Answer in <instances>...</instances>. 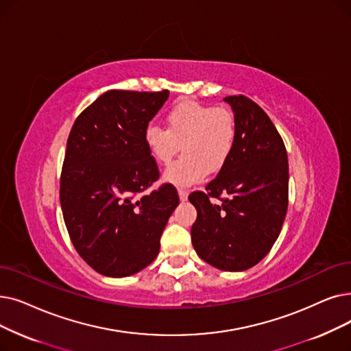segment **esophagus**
<instances>
[{"instance_id":"34e87169","label":"esophagus","mask_w":351,"mask_h":351,"mask_svg":"<svg viewBox=\"0 0 351 351\" xmlns=\"http://www.w3.org/2000/svg\"><path fill=\"white\" fill-rule=\"evenodd\" d=\"M178 195H179V199H180L182 202L188 199V191L184 189V188H179V189H178Z\"/></svg>"}]
</instances>
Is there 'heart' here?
Here are the masks:
<instances>
[{"mask_svg": "<svg viewBox=\"0 0 351 351\" xmlns=\"http://www.w3.org/2000/svg\"><path fill=\"white\" fill-rule=\"evenodd\" d=\"M166 129L150 126L145 132L146 149L158 163L167 165L184 150L163 178L176 186L202 180L218 172L230 159L237 139L235 116L225 108L197 101H182L166 113Z\"/></svg>", "mask_w": 351, "mask_h": 351, "instance_id": "obj_1", "label": "heart"}]
</instances>
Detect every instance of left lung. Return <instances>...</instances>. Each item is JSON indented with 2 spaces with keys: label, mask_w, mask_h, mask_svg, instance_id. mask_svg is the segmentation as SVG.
I'll return each mask as SVG.
<instances>
[{
  "label": "left lung",
  "mask_w": 351,
  "mask_h": 351,
  "mask_svg": "<svg viewBox=\"0 0 351 351\" xmlns=\"http://www.w3.org/2000/svg\"><path fill=\"white\" fill-rule=\"evenodd\" d=\"M223 100L235 116V146L206 192L189 195L197 212L191 237L196 254L209 265L245 271L263 260L281 232L288 158L278 130L260 106L242 95ZM210 197L221 204H212Z\"/></svg>",
  "instance_id": "8db88e82"
}]
</instances>
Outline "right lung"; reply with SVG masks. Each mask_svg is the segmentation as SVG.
Masks as SVG:
<instances>
[{"label": "right lung", "mask_w": 351, "mask_h": 351, "mask_svg": "<svg viewBox=\"0 0 351 351\" xmlns=\"http://www.w3.org/2000/svg\"><path fill=\"white\" fill-rule=\"evenodd\" d=\"M167 97V90H109L69 134L60 204L75 251L101 276L129 277L154 261L179 205L171 184L138 196L159 179L145 132Z\"/></svg>", "instance_id": "obj_1"}]
</instances>
